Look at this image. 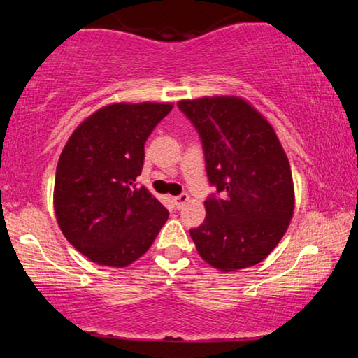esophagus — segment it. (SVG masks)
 <instances>
[{"label": "esophagus", "instance_id": "34e87169", "mask_svg": "<svg viewBox=\"0 0 358 358\" xmlns=\"http://www.w3.org/2000/svg\"><path fill=\"white\" fill-rule=\"evenodd\" d=\"M173 202H174V205H176V208L180 210V208L184 207L185 203L189 202V195H187V194H180V195H178V197L173 199Z\"/></svg>", "mask_w": 358, "mask_h": 358}]
</instances>
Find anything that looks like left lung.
<instances>
[{
  "mask_svg": "<svg viewBox=\"0 0 358 358\" xmlns=\"http://www.w3.org/2000/svg\"><path fill=\"white\" fill-rule=\"evenodd\" d=\"M202 140L210 184L207 217L190 238L223 272L256 266L277 246L295 208L292 169L275 130L241 97L179 101Z\"/></svg>",
  "mask_w": 358,
  "mask_h": 358,
  "instance_id": "obj_1",
  "label": "left lung"
}]
</instances>
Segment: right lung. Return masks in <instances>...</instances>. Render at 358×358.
<instances>
[{
    "label": "right lung",
    "instance_id": "1",
    "mask_svg": "<svg viewBox=\"0 0 358 358\" xmlns=\"http://www.w3.org/2000/svg\"><path fill=\"white\" fill-rule=\"evenodd\" d=\"M171 109L158 102L106 106L78 125L62 151L53 190L58 227L99 266L136 261L169 217L136 178L145 141Z\"/></svg>",
    "mask_w": 358,
    "mask_h": 358
}]
</instances>
